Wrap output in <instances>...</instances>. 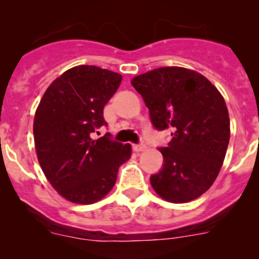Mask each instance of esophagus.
Returning <instances> with one entry per match:
<instances>
[{
    "mask_svg": "<svg viewBox=\"0 0 259 259\" xmlns=\"http://www.w3.org/2000/svg\"><path fill=\"white\" fill-rule=\"evenodd\" d=\"M145 148H146V146H145L144 143H138V144L133 145V149H134L135 151H142V150H144Z\"/></svg>",
    "mask_w": 259,
    "mask_h": 259,
    "instance_id": "1",
    "label": "esophagus"
}]
</instances>
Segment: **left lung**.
<instances>
[{
    "label": "left lung",
    "instance_id": "left-lung-1",
    "mask_svg": "<svg viewBox=\"0 0 259 259\" xmlns=\"http://www.w3.org/2000/svg\"><path fill=\"white\" fill-rule=\"evenodd\" d=\"M149 109L154 129L171 133L154 190L171 203H187L207 192L218 177L231 129L226 101L207 77L193 70L165 66L132 80Z\"/></svg>",
    "mask_w": 259,
    "mask_h": 259
}]
</instances>
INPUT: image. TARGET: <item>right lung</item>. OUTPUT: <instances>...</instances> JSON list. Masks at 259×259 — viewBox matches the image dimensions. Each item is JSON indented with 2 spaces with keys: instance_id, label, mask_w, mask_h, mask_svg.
<instances>
[{
  "instance_id": "1",
  "label": "right lung",
  "mask_w": 259,
  "mask_h": 259,
  "mask_svg": "<svg viewBox=\"0 0 259 259\" xmlns=\"http://www.w3.org/2000/svg\"><path fill=\"white\" fill-rule=\"evenodd\" d=\"M121 75L93 65H80L57 77L40 101L33 138L41 169L52 187L77 204H91L115 185L117 170L130 158L132 146L106 133L104 106L116 93Z\"/></svg>"
}]
</instances>
